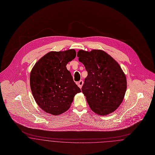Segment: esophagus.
<instances>
[{"label": "esophagus", "mask_w": 155, "mask_h": 155, "mask_svg": "<svg viewBox=\"0 0 155 155\" xmlns=\"http://www.w3.org/2000/svg\"><path fill=\"white\" fill-rule=\"evenodd\" d=\"M83 83H84L83 81V80H80V81H79L77 83V85L81 88L82 87V86H83Z\"/></svg>", "instance_id": "34e87169"}]
</instances>
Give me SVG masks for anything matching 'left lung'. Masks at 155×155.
Wrapping results in <instances>:
<instances>
[{"instance_id":"1","label":"left lung","mask_w":155,"mask_h":155,"mask_svg":"<svg viewBox=\"0 0 155 155\" xmlns=\"http://www.w3.org/2000/svg\"><path fill=\"white\" fill-rule=\"evenodd\" d=\"M77 56L88 73L81 90L90 107L100 115L114 112L127 90L126 77L120 65L101 50H80Z\"/></svg>"}]
</instances>
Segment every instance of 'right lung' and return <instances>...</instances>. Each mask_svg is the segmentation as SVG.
<instances>
[{"instance_id": "add662e5", "label": "right lung", "mask_w": 155, "mask_h": 155, "mask_svg": "<svg viewBox=\"0 0 155 155\" xmlns=\"http://www.w3.org/2000/svg\"><path fill=\"white\" fill-rule=\"evenodd\" d=\"M76 56L74 49L49 52L35 65L30 74V87L37 104L54 115L67 111L74 96L81 92L67 64Z\"/></svg>"}]
</instances>
